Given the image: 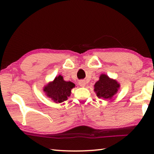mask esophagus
Returning a JSON list of instances; mask_svg holds the SVG:
<instances>
[{"label":"esophagus","mask_w":154,"mask_h":154,"mask_svg":"<svg viewBox=\"0 0 154 154\" xmlns=\"http://www.w3.org/2000/svg\"><path fill=\"white\" fill-rule=\"evenodd\" d=\"M79 84L81 87H85V85H86V83H85L84 80H82L79 82Z\"/></svg>","instance_id":"1"}]
</instances>
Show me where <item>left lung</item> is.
I'll use <instances>...</instances> for the list:
<instances>
[{"label": "left lung", "mask_w": 154, "mask_h": 154, "mask_svg": "<svg viewBox=\"0 0 154 154\" xmlns=\"http://www.w3.org/2000/svg\"><path fill=\"white\" fill-rule=\"evenodd\" d=\"M120 85L116 80L111 79L105 74H102L94 85V92L99 98L111 99L118 92Z\"/></svg>", "instance_id": "obj_1"}]
</instances>
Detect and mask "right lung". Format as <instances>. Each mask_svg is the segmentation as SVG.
Returning a JSON list of instances; mask_svg holds the SVG:
<instances>
[{
  "label": "right lung",
  "instance_id": "1",
  "mask_svg": "<svg viewBox=\"0 0 154 154\" xmlns=\"http://www.w3.org/2000/svg\"><path fill=\"white\" fill-rule=\"evenodd\" d=\"M75 85L71 82H65L61 75L56 77L52 82L49 83L43 88L47 96L51 98L54 102L62 103L66 100L71 96V90Z\"/></svg>",
  "mask_w": 154,
  "mask_h": 154
}]
</instances>
